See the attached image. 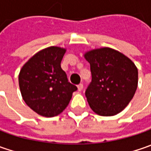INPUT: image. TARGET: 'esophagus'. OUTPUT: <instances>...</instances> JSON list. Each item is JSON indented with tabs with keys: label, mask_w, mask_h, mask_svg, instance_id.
Instances as JSON below:
<instances>
[{
	"label": "esophagus",
	"mask_w": 151,
	"mask_h": 151,
	"mask_svg": "<svg viewBox=\"0 0 151 151\" xmlns=\"http://www.w3.org/2000/svg\"><path fill=\"white\" fill-rule=\"evenodd\" d=\"M77 87H78L79 91H81L83 90V84H82V83L79 84L78 86H77Z\"/></svg>",
	"instance_id": "esophagus-1"
}]
</instances>
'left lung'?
<instances>
[{"instance_id":"8db88e82","label":"left lung","mask_w":151,"mask_h":151,"mask_svg":"<svg viewBox=\"0 0 151 151\" xmlns=\"http://www.w3.org/2000/svg\"><path fill=\"white\" fill-rule=\"evenodd\" d=\"M90 63L91 81L86 90L91 108L101 116L122 112L138 86V70L130 59L117 50L101 48L85 54Z\"/></svg>"}]
</instances>
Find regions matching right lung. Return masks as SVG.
<instances>
[{
    "mask_svg": "<svg viewBox=\"0 0 151 151\" xmlns=\"http://www.w3.org/2000/svg\"><path fill=\"white\" fill-rule=\"evenodd\" d=\"M65 49L52 46L38 52L22 66L18 81L26 104L44 117H55L68 106L77 90L69 82L60 63Z\"/></svg>",
    "mask_w": 151,
    "mask_h": 151,
    "instance_id": "obj_1",
    "label": "right lung"
}]
</instances>
